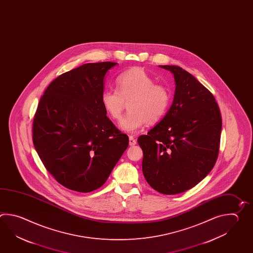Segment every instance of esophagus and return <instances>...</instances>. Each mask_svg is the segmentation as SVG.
Masks as SVG:
<instances>
[{
	"label": "esophagus",
	"mask_w": 253,
	"mask_h": 253,
	"mask_svg": "<svg viewBox=\"0 0 253 253\" xmlns=\"http://www.w3.org/2000/svg\"><path fill=\"white\" fill-rule=\"evenodd\" d=\"M129 146H134L136 144V139L133 138V136H129Z\"/></svg>",
	"instance_id": "34e87169"
}]
</instances>
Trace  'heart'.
Returning a JSON list of instances; mask_svg holds the SVG:
<instances>
[{
  "label": "heart",
  "instance_id": "heart-1",
  "mask_svg": "<svg viewBox=\"0 0 253 253\" xmlns=\"http://www.w3.org/2000/svg\"><path fill=\"white\" fill-rule=\"evenodd\" d=\"M117 90H104L101 102L109 116L119 120L129 102V113L121 121V129L134 133L146 124H155L164 117L170 103L169 88L154 84L143 68L133 67L116 78Z\"/></svg>",
  "mask_w": 253,
  "mask_h": 253
}]
</instances>
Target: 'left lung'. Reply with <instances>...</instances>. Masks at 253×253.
<instances>
[{
  "mask_svg": "<svg viewBox=\"0 0 253 253\" xmlns=\"http://www.w3.org/2000/svg\"><path fill=\"white\" fill-rule=\"evenodd\" d=\"M175 78L173 103L164 118L138 138L142 172L153 189L183 193L212 169L220 148L222 117L212 93L177 66H160Z\"/></svg>",
  "mask_w": 253,
  "mask_h": 253,
  "instance_id": "left-lung-1",
  "label": "left lung"
}]
</instances>
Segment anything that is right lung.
<instances>
[{"mask_svg":"<svg viewBox=\"0 0 253 253\" xmlns=\"http://www.w3.org/2000/svg\"><path fill=\"white\" fill-rule=\"evenodd\" d=\"M115 62L88 63L53 80L40 100L32 140L46 170L68 189L88 193L107 180L129 137L106 116L103 79Z\"/></svg>","mask_w":253,"mask_h":253,"instance_id":"1","label":"right lung"}]
</instances>
